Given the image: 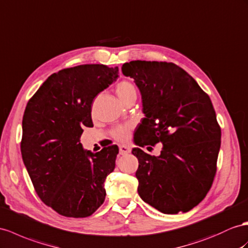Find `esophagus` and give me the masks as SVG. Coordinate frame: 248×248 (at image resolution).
<instances>
[{
    "label": "esophagus",
    "instance_id": "34e87169",
    "mask_svg": "<svg viewBox=\"0 0 248 248\" xmlns=\"http://www.w3.org/2000/svg\"><path fill=\"white\" fill-rule=\"evenodd\" d=\"M131 152V148L125 144H120L119 145V154L120 155H125Z\"/></svg>",
    "mask_w": 248,
    "mask_h": 248
}]
</instances>
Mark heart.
<instances>
[{
  "instance_id": "1",
  "label": "heart",
  "mask_w": 248,
  "mask_h": 248,
  "mask_svg": "<svg viewBox=\"0 0 248 248\" xmlns=\"http://www.w3.org/2000/svg\"><path fill=\"white\" fill-rule=\"evenodd\" d=\"M115 91H116L118 98L122 100L123 103H124L125 100H128L129 98H131L133 96H136L137 95L135 86L133 85L131 81H128V80H123V81L118 82ZM111 134H112V137L114 139H116V140L124 141L130 137L131 126L128 124L116 126V128H114L111 131Z\"/></svg>"
}]
</instances>
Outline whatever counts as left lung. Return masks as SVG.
Instances as JSON below:
<instances>
[{"label":"left lung","mask_w":248,"mask_h":248,"mask_svg":"<svg viewBox=\"0 0 248 248\" xmlns=\"http://www.w3.org/2000/svg\"><path fill=\"white\" fill-rule=\"evenodd\" d=\"M122 71L134 78L145 115L132 151L138 194L163 214L186 213L204 199L217 170L221 129L212 100L173 62L132 61ZM156 143L164 144L159 156L141 150Z\"/></svg>","instance_id":"left-lung-1"}]
</instances>
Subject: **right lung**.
<instances>
[{"label": "right lung", "instance_id": "right-lung-1", "mask_svg": "<svg viewBox=\"0 0 248 248\" xmlns=\"http://www.w3.org/2000/svg\"><path fill=\"white\" fill-rule=\"evenodd\" d=\"M117 76V67L99 63L62 69L44 81L25 109L24 164L41 200L65 217H89L105 201L104 182L115 169L118 147L93 154L79 138L85 126H93V99Z\"/></svg>", "mask_w": 248, "mask_h": 248}]
</instances>
